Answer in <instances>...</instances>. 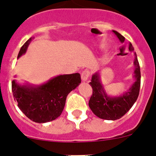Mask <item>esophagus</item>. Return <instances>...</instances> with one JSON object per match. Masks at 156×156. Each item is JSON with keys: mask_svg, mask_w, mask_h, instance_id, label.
<instances>
[{"mask_svg": "<svg viewBox=\"0 0 156 156\" xmlns=\"http://www.w3.org/2000/svg\"><path fill=\"white\" fill-rule=\"evenodd\" d=\"M90 75V73L89 70H87V69H86V70L83 71L82 73H81V79H82V81H87Z\"/></svg>", "mask_w": 156, "mask_h": 156, "instance_id": "obj_1", "label": "esophagus"}]
</instances>
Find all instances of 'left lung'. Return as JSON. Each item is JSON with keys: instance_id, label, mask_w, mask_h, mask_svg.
<instances>
[{"instance_id": "8db88e82", "label": "left lung", "mask_w": 156, "mask_h": 156, "mask_svg": "<svg viewBox=\"0 0 156 156\" xmlns=\"http://www.w3.org/2000/svg\"><path fill=\"white\" fill-rule=\"evenodd\" d=\"M112 31L121 43H124L125 37L116 31ZM129 51L133 52L134 55V81L129 89L123 94L117 96L108 95L102 84L100 71L92 75L90 84L93 88V95L91 96L88 104L94 114L100 119L112 121L121 119L130 110L137 100L140 87V69L137 56L131 44H129Z\"/></svg>"}]
</instances>
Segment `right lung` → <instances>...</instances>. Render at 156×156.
<instances>
[{
  "label": "right lung",
  "mask_w": 156,
  "mask_h": 156,
  "mask_svg": "<svg viewBox=\"0 0 156 156\" xmlns=\"http://www.w3.org/2000/svg\"><path fill=\"white\" fill-rule=\"evenodd\" d=\"M31 37L23 44L17 59L27 51ZM16 77V76H15ZM79 73L59 75L41 84L12 81V91L20 109L31 121L46 123L62 113L68 94L81 84Z\"/></svg>",
  "instance_id": "add662e5"
}]
</instances>
